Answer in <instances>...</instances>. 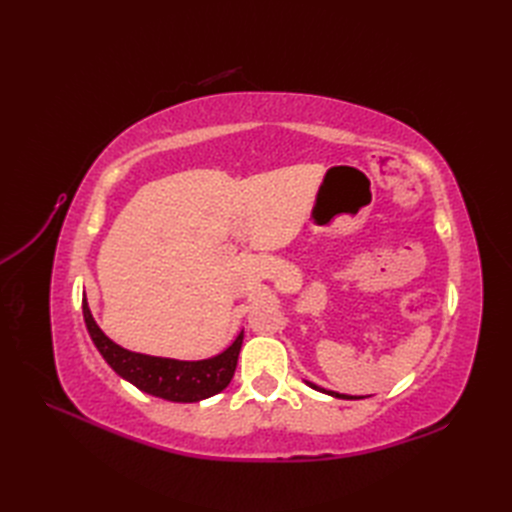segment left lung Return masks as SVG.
I'll list each match as a JSON object with an SVG mask.
<instances>
[{
  "mask_svg": "<svg viewBox=\"0 0 512 512\" xmlns=\"http://www.w3.org/2000/svg\"><path fill=\"white\" fill-rule=\"evenodd\" d=\"M307 384L312 386V389L320 391V393H327V395H333V397H339V399H361V397H348V395H339V393H333V391H324V389H320V386H316L314 382H307Z\"/></svg>",
  "mask_w": 512,
  "mask_h": 512,
  "instance_id": "obj_1",
  "label": "left lung"
}]
</instances>
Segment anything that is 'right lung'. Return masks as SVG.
Returning a JSON list of instances; mask_svg holds the SVG:
<instances>
[{
  "mask_svg": "<svg viewBox=\"0 0 512 512\" xmlns=\"http://www.w3.org/2000/svg\"><path fill=\"white\" fill-rule=\"evenodd\" d=\"M83 316L87 331L94 339L96 348L104 356V361L111 365L117 374L132 382L136 389L143 393L156 395L168 401H181V404H192V401L207 399L218 395L230 384L235 376L237 359L243 344V331L237 335L232 346H228L222 354L205 361H177L162 359V356H149L141 352H130L117 346L113 339H108L96 324L94 316L89 312L87 301H83Z\"/></svg>",
  "mask_w": 512,
  "mask_h": 512,
  "instance_id": "1",
  "label": "right lung"
}]
</instances>
